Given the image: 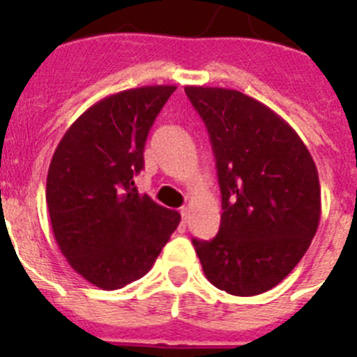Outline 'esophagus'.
<instances>
[{"instance_id": "1", "label": "esophagus", "mask_w": 357, "mask_h": 357, "mask_svg": "<svg viewBox=\"0 0 357 357\" xmlns=\"http://www.w3.org/2000/svg\"><path fill=\"white\" fill-rule=\"evenodd\" d=\"M181 218H182V223H188V220H189V211H188V207H182V211H181Z\"/></svg>"}]
</instances>
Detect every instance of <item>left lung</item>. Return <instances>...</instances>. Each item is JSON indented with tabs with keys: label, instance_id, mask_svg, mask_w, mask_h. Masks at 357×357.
<instances>
[{
	"label": "left lung",
	"instance_id": "obj_1",
	"mask_svg": "<svg viewBox=\"0 0 357 357\" xmlns=\"http://www.w3.org/2000/svg\"><path fill=\"white\" fill-rule=\"evenodd\" d=\"M206 123L222 191L211 241L193 239L213 286L236 296L272 289L307 252L320 223V181L304 141L270 107L223 87L185 85Z\"/></svg>",
	"mask_w": 357,
	"mask_h": 357
}]
</instances>
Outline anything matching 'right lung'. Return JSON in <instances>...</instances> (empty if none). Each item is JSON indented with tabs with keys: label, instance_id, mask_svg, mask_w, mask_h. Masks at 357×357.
Instances as JSON below:
<instances>
[{
	"label": "right lung",
	"instance_id": "right-lung-1",
	"mask_svg": "<svg viewBox=\"0 0 357 357\" xmlns=\"http://www.w3.org/2000/svg\"><path fill=\"white\" fill-rule=\"evenodd\" d=\"M175 85H144L103 98L73 123L46 181L55 241L77 273L119 289L150 272L181 214L141 195L134 176L144 143Z\"/></svg>",
	"mask_w": 357,
	"mask_h": 357
}]
</instances>
